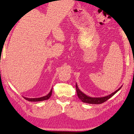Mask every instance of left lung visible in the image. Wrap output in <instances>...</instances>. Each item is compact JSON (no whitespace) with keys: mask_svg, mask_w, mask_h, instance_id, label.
I'll list each match as a JSON object with an SVG mask.
<instances>
[{"mask_svg":"<svg viewBox=\"0 0 134 134\" xmlns=\"http://www.w3.org/2000/svg\"><path fill=\"white\" fill-rule=\"evenodd\" d=\"M122 86L119 87V89L116 90L115 92L112 93L110 94L105 96V97H91L90 96H88L86 94H85V93L79 90V89L78 87L77 83H76V93H77V95L78 96L79 98L81 99V100L85 102V103H87V104H100L103 103V102L107 101L108 99L112 97L113 96H114L115 94L117 93L119 90H120Z\"/></svg>","mask_w":134,"mask_h":134,"instance_id":"obj_1","label":"left lung"}]
</instances>
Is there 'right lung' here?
Returning <instances> with one entry per match:
<instances>
[{
	"label": "right lung",
	"mask_w": 134,
	"mask_h": 134,
	"mask_svg": "<svg viewBox=\"0 0 134 134\" xmlns=\"http://www.w3.org/2000/svg\"><path fill=\"white\" fill-rule=\"evenodd\" d=\"M52 88L51 89L50 92L48 94L47 96H45L43 97H39V98H27V97H24V98L26 99V100L29 101H32V102H38V101H44V100H47V99H48L52 95Z\"/></svg>",
	"instance_id": "1"
}]
</instances>
